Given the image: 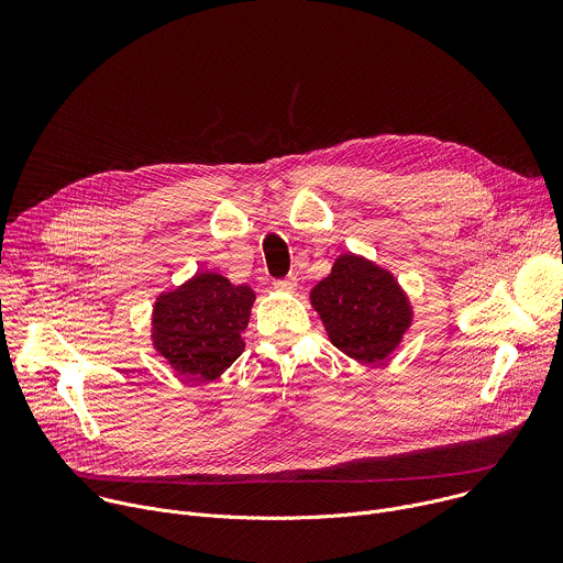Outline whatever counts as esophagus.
Returning <instances> with one entry per match:
<instances>
[{"label":"esophagus","instance_id":"esophagus-1","mask_svg":"<svg viewBox=\"0 0 563 563\" xmlns=\"http://www.w3.org/2000/svg\"><path fill=\"white\" fill-rule=\"evenodd\" d=\"M274 287H276L278 291H296L298 280H296V276H287V278H283V280H276Z\"/></svg>","mask_w":563,"mask_h":563}]
</instances>
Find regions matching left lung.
<instances>
[{
    "label": "left lung",
    "mask_w": 563,
    "mask_h": 563,
    "mask_svg": "<svg viewBox=\"0 0 563 563\" xmlns=\"http://www.w3.org/2000/svg\"><path fill=\"white\" fill-rule=\"evenodd\" d=\"M334 347L358 363H383L404 343L415 307L396 276L378 263L345 252L332 274L309 291Z\"/></svg>",
    "instance_id": "8db88e82"
}]
</instances>
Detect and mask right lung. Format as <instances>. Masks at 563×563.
<instances>
[{"mask_svg": "<svg viewBox=\"0 0 563 563\" xmlns=\"http://www.w3.org/2000/svg\"><path fill=\"white\" fill-rule=\"evenodd\" d=\"M256 291L218 272H196L159 294L151 311V345L180 376L213 380L245 352Z\"/></svg>", "mask_w": 563, "mask_h": 563, "instance_id": "right-lung-1", "label": "right lung"}]
</instances>
